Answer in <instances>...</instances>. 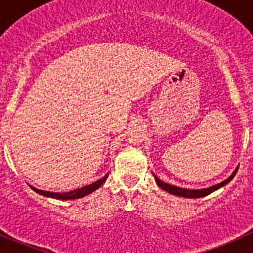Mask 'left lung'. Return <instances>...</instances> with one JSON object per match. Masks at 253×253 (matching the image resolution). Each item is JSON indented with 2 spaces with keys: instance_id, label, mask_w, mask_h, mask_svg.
I'll return each instance as SVG.
<instances>
[{
  "instance_id": "obj_1",
  "label": "left lung",
  "mask_w": 253,
  "mask_h": 253,
  "mask_svg": "<svg viewBox=\"0 0 253 253\" xmlns=\"http://www.w3.org/2000/svg\"><path fill=\"white\" fill-rule=\"evenodd\" d=\"M237 169L239 168H236L235 171L233 172L230 176H229L226 180L221 181L220 183H216V185L214 186H211V187H207V188H201V190H191V188H182V187H178V186H175V185H170V183H165L163 182L162 180H159V178L157 177L154 174V178H155V182L158 183V186H159L162 190L167 191V192L171 193V195H175V196H178V197H185V198H200V197H205V196L209 195V193L214 192V191L219 190L220 187H223V186H225L226 183L230 182L231 180H233L234 176L236 175L237 172Z\"/></svg>"
}]
</instances>
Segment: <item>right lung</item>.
I'll return each mask as SVG.
<instances>
[{
	"instance_id": "obj_1",
	"label": "right lung",
	"mask_w": 253,
	"mask_h": 253,
	"mask_svg": "<svg viewBox=\"0 0 253 253\" xmlns=\"http://www.w3.org/2000/svg\"><path fill=\"white\" fill-rule=\"evenodd\" d=\"M108 176H109V174H106L104 177H101L100 180L95 181V182L90 183V185L84 186V187L77 188V190L70 191V192H50V191L38 190V188L33 187V186H30V187H32V190L34 191V192L39 193V195H42V196H45V197H50V198H55V200H62V201L77 200V198H82V197H84V196H88L89 193H91V192H94L95 190H98V188L100 187L104 182H105L106 178H108Z\"/></svg>"
}]
</instances>
